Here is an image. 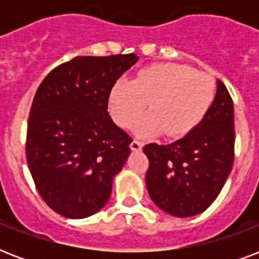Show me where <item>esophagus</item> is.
<instances>
[{
	"instance_id": "esophagus-1",
	"label": "esophagus",
	"mask_w": 259,
	"mask_h": 259,
	"mask_svg": "<svg viewBox=\"0 0 259 259\" xmlns=\"http://www.w3.org/2000/svg\"><path fill=\"white\" fill-rule=\"evenodd\" d=\"M130 149L133 150V152H140V150H142V142L133 140L132 144H130Z\"/></svg>"
}]
</instances>
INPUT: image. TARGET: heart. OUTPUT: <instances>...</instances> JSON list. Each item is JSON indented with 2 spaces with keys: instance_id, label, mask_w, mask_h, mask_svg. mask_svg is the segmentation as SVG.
I'll return each instance as SVG.
<instances>
[{
  "instance_id": "obj_1",
  "label": "heart",
  "mask_w": 259,
  "mask_h": 259,
  "mask_svg": "<svg viewBox=\"0 0 259 259\" xmlns=\"http://www.w3.org/2000/svg\"><path fill=\"white\" fill-rule=\"evenodd\" d=\"M215 98L212 78L183 64H154L134 80H118L111 89L109 109L114 121L130 127L149 102L150 113L138 125L140 136L165 132L169 137L189 133L208 113Z\"/></svg>"
}]
</instances>
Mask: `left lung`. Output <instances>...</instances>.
<instances>
[{"label":"left lung","mask_w":259,"mask_h":259,"mask_svg":"<svg viewBox=\"0 0 259 259\" xmlns=\"http://www.w3.org/2000/svg\"><path fill=\"white\" fill-rule=\"evenodd\" d=\"M234 105L223 82L204 119L183 138L148 144L146 187L158 208L177 218L203 212L223 188L234 162Z\"/></svg>","instance_id":"8db88e82"}]
</instances>
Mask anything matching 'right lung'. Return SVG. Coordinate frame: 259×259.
<instances>
[{"label": "right lung", "instance_id": "1", "mask_svg": "<svg viewBox=\"0 0 259 259\" xmlns=\"http://www.w3.org/2000/svg\"><path fill=\"white\" fill-rule=\"evenodd\" d=\"M136 54L79 56L38 86L26 132V160L40 196L55 212L83 219L105 207L132 137L107 111L111 89Z\"/></svg>", "mask_w": 259, "mask_h": 259}]
</instances>
